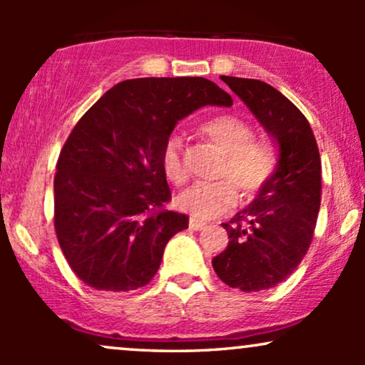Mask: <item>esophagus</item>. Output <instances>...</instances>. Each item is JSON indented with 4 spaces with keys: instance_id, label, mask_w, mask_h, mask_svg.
<instances>
[{
    "instance_id": "esophagus-1",
    "label": "esophagus",
    "mask_w": 365,
    "mask_h": 365,
    "mask_svg": "<svg viewBox=\"0 0 365 365\" xmlns=\"http://www.w3.org/2000/svg\"><path fill=\"white\" fill-rule=\"evenodd\" d=\"M188 226H190L192 230H202V228H206L207 223L206 221L197 220V217H190V220H188Z\"/></svg>"
}]
</instances>
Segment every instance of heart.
Masks as SVG:
<instances>
[{"label": "heart", "mask_w": 365, "mask_h": 365, "mask_svg": "<svg viewBox=\"0 0 365 365\" xmlns=\"http://www.w3.org/2000/svg\"><path fill=\"white\" fill-rule=\"evenodd\" d=\"M202 133L226 154L220 170V177L225 180L195 183L178 195L177 202L188 215L211 220L237 206L238 188L244 197L252 199L269 183L278 168V148L269 139H254L252 125L235 115H220L204 121ZM161 166L175 185H183L188 180L182 142L177 137L165 144Z\"/></svg>", "instance_id": "b5f03b06"}]
</instances>
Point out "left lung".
Wrapping results in <instances>:
<instances>
[{
  "mask_svg": "<svg viewBox=\"0 0 365 365\" xmlns=\"http://www.w3.org/2000/svg\"><path fill=\"white\" fill-rule=\"evenodd\" d=\"M278 144V168L249 206L223 228L228 247L212 267L223 283L261 292L287 279L312 242L321 206V158L311 125L269 83L221 77Z\"/></svg>",
  "mask_w": 365,
  "mask_h": 365,
  "instance_id": "8db88e82",
  "label": "left lung"
}]
</instances>
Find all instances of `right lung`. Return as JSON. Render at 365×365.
<instances>
[{"label": "right lung", "mask_w": 365, "mask_h": 365, "mask_svg": "<svg viewBox=\"0 0 365 365\" xmlns=\"http://www.w3.org/2000/svg\"><path fill=\"white\" fill-rule=\"evenodd\" d=\"M232 106L202 77L116 83L78 120L54 175V230L70 267L94 290L130 292L158 273L188 216L171 199L161 153L175 125L199 108Z\"/></svg>", "instance_id": "add662e5"}]
</instances>
